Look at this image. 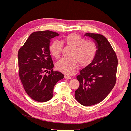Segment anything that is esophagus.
Segmentation results:
<instances>
[{"label":"esophagus","mask_w":131,"mask_h":131,"mask_svg":"<svg viewBox=\"0 0 131 131\" xmlns=\"http://www.w3.org/2000/svg\"><path fill=\"white\" fill-rule=\"evenodd\" d=\"M64 78L65 79H71L72 78L71 77H70V75H65Z\"/></svg>","instance_id":"esophagus-1"}]
</instances>
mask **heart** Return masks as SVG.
<instances>
[{
	"instance_id": "heart-1",
	"label": "heart",
	"mask_w": 131,
	"mask_h": 131,
	"mask_svg": "<svg viewBox=\"0 0 131 131\" xmlns=\"http://www.w3.org/2000/svg\"><path fill=\"white\" fill-rule=\"evenodd\" d=\"M63 42L67 46L73 48L70 58H62L56 64L57 69L66 74H72L77 63L81 66L90 64L95 58L98 51V47L92 41H87L85 39L76 33L68 34ZM63 43L60 41H54L49 47V51L53 57L58 58L63 50Z\"/></svg>"
}]
</instances>
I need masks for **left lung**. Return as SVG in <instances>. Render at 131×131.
<instances>
[{
    "mask_svg": "<svg viewBox=\"0 0 131 131\" xmlns=\"http://www.w3.org/2000/svg\"><path fill=\"white\" fill-rule=\"evenodd\" d=\"M84 36L95 41L98 51L94 60L77 77L80 85L75 98L82 105L90 106L104 100L115 86L118 59L105 37L93 33H86Z\"/></svg>",
    "mask_w": 131,
    "mask_h": 131,
    "instance_id": "obj_1",
    "label": "left lung"
}]
</instances>
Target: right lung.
I'll use <instances>...</instances> for the list:
<instances>
[{
  "label": "right lung",
  "instance_id": "obj_1",
  "mask_svg": "<svg viewBox=\"0 0 131 131\" xmlns=\"http://www.w3.org/2000/svg\"><path fill=\"white\" fill-rule=\"evenodd\" d=\"M58 36L51 31L33 32L18 52V73L23 88L29 97L38 102L50 100L55 84L64 77L60 72L52 70L54 65L49 51L50 39Z\"/></svg>",
  "mask_w": 131,
  "mask_h": 131
}]
</instances>
